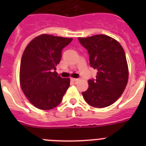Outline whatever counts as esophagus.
Returning a JSON list of instances; mask_svg holds the SVG:
<instances>
[{
    "mask_svg": "<svg viewBox=\"0 0 146 146\" xmlns=\"http://www.w3.org/2000/svg\"><path fill=\"white\" fill-rule=\"evenodd\" d=\"M71 81H72V82H73L74 84H77V82L79 81V80L76 79V78H72V79H71Z\"/></svg>",
    "mask_w": 146,
    "mask_h": 146,
    "instance_id": "34e87169",
    "label": "esophagus"
}]
</instances>
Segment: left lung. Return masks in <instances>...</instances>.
<instances>
[{
	"instance_id": "1",
	"label": "left lung",
	"mask_w": 146,
	"mask_h": 146,
	"mask_svg": "<svg viewBox=\"0 0 146 146\" xmlns=\"http://www.w3.org/2000/svg\"><path fill=\"white\" fill-rule=\"evenodd\" d=\"M88 50L90 65L97 70L96 80H89L88 88L82 94L88 104L105 108L116 102L129 79L128 64L123 47L115 38L99 34L78 38Z\"/></svg>"
}]
</instances>
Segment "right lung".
<instances>
[{"mask_svg": "<svg viewBox=\"0 0 146 146\" xmlns=\"http://www.w3.org/2000/svg\"><path fill=\"white\" fill-rule=\"evenodd\" d=\"M72 38L42 34L27 45L20 69L22 91L33 106L44 110L57 107L70 85L55 72L61 58V50Z\"/></svg>", "mask_w": 146, "mask_h": 146, "instance_id": "obj_1", "label": "right lung"}]
</instances>
